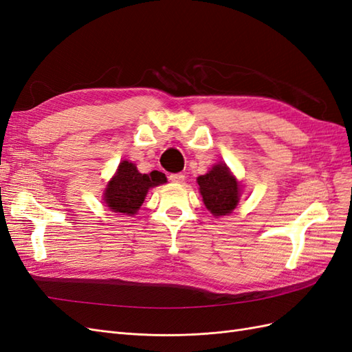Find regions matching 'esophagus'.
Segmentation results:
<instances>
[{
    "label": "esophagus",
    "mask_w": 352,
    "mask_h": 352,
    "mask_svg": "<svg viewBox=\"0 0 352 352\" xmlns=\"http://www.w3.org/2000/svg\"><path fill=\"white\" fill-rule=\"evenodd\" d=\"M168 179L172 180V182H175V184H182L184 180H185V175L184 173H172L168 176Z\"/></svg>",
    "instance_id": "1"
}]
</instances>
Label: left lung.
Segmentation results:
<instances>
[{"label": "left lung", "mask_w": 352, "mask_h": 352, "mask_svg": "<svg viewBox=\"0 0 352 352\" xmlns=\"http://www.w3.org/2000/svg\"><path fill=\"white\" fill-rule=\"evenodd\" d=\"M207 210L214 217L230 214L241 197V185L226 164L212 166L208 173L197 179Z\"/></svg>", "instance_id": "1"}]
</instances>
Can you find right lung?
Returning a JSON list of instances; mask_svg holds the SVG:
<instances>
[{"instance_id":"right-lung-1","label":"right lung","mask_w":352,"mask_h":352,"mask_svg":"<svg viewBox=\"0 0 352 352\" xmlns=\"http://www.w3.org/2000/svg\"><path fill=\"white\" fill-rule=\"evenodd\" d=\"M166 182L164 173L154 170L150 175H142L133 163L124 160L105 188L102 199L111 211L133 216L141 208L148 189Z\"/></svg>"}]
</instances>
